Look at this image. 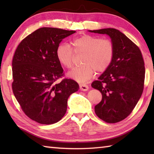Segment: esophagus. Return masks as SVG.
<instances>
[{
  "label": "esophagus",
  "mask_w": 154,
  "mask_h": 154,
  "mask_svg": "<svg viewBox=\"0 0 154 154\" xmlns=\"http://www.w3.org/2000/svg\"><path fill=\"white\" fill-rule=\"evenodd\" d=\"M79 87L80 89L83 91H87L88 89H89V87L85 84H80L79 85Z\"/></svg>",
  "instance_id": "1"
}]
</instances>
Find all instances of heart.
Instances as JSON below:
<instances>
[{
  "instance_id": "1",
  "label": "heart",
  "mask_w": 154,
  "mask_h": 154,
  "mask_svg": "<svg viewBox=\"0 0 154 154\" xmlns=\"http://www.w3.org/2000/svg\"><path fill=\"white\" fill-rule=\"evenodd\" d=\"M72 48L66 44H60L55 55L61 65L67 69L73 67L75 54H81V63L68 73L69 77L79 83L89 80L96 73L105 71L112 63L114 49L112 42L108 39H100L94 35L83 34L71 41Z\"/></svg>"
}]
</instances>
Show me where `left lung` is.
<instances>
[{
	"label": "left lung",
	"instance_id": "obj_1",
	"mask_svg": "<svg viewBox=\"0 0 154 154\" xmlns=\"http://www.w3.org/2000/svg\"><path fill=\"white\" fill-rule=\"evenodd\" d=\"M89 31L107 34L114 45L112 63L91 86L103 96L100 102L94 106L97 116L107 123L119 122L132 112L142 96L145 67L141 51L116 29Z\"/></svg>",
	"mask_w": 154,
	"mask_h": 154
}]
</instances>
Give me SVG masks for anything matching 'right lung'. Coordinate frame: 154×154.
I'll list each match as a JSON object with an SVG mask.
<instances>
[{"mask_svg":"<svg viewBox=\"0 0 154 154\" xmlns=\"http://www.w3.org/2000/svg\"><path fill=\"white\" fill-rule=\"evenodd\" d=\"M73 30L44 27L22 40L12 60L13 93L26 115L42 124L57 122L65 115L67 99L79 89L73 79H63L55 50Z\"/></svg>","mask_w":154,"mask_h":154,"instance_id":"obj_1","label":"right lung"}]
</instances>
